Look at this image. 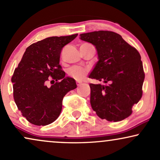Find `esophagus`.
Returning <instances> with one entry per match:
<instances>
[{"label": "esophagus", "instance_id": "34e87169", "mask_svg": "<svg viewBox=\"0 0 160 160\" xmlns=\"http://www.w3.org/2000/svg\"><path fill=\"white\" fill-rule=\"evenodd\" d=\"M82 82H79V81H77V82H76L77 86H80L81 84H82Z\"/></svg>", "mask_w": 160, "mask_h": 160}]
</instances>
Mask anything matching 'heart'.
Returning <instances> with one entry per match:
<instances>
[{
  "label": "heart",
  "instance_id": "1",
  "mask_svg": "<svg viewBox=\"0 0 160 160\" xmlns=\"http://www.w3.org/2000/svg\"><path fill=\"white\" fill-rule=\"evenodd\" d=\"M88 70L81 67H72L68 70V74L76 80H82L86 76Z\"/></svg>",
  "mask_w": 160,
  "mask_h": 160
}]
</instances>
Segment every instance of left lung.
<instances>
[{"label": "left lung", "instance_id": "8db88e82", "mask_svg": "<svg viewBox=\"0 0 160 160\" xmlns=\"http://www.w3.org/2000/svg\"><path fill=\"white\" fill-rule=\"evenodd\" d=\"M80 39L91 43L97 50L98 61L89 78L105 84H90L92 110L109 122L126 119L142 96L145 73L140 54L111 31L82 33Z\"/></svg>", "mask_w": 160, "mask_h": 160}]
</instances>
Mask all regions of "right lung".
<instances>
[{"instance_id":"add662e5","label":"right lung","mask_w":160,"mask_h":160,"mask_svg":"<svg viewBox=\"0 0 160 160\" xmlns=\"http://www.w3.org/2000/svg\"><path fill=\"white\" fill-rule=\"evenodd\" d=\"M77 35L49 37L31 44L14 71L15 102L33 125L44 126L54 122L62 111L64 96L76 88V81L65 76L59 62L63 47ZM50 78L57 82L49 88L46 82Z\"/></svg>"}]
</instances>
